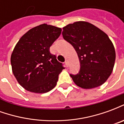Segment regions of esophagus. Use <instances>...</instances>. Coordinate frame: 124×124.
<instances>
[{
  "label": "esophagus",
  "instance_id": "obj_1",
  "mask_svg": "<svg viewBox=\"0 0 124 124\" xmlns=\"http://www.w3.org/2000/svg\"><path fill=\"white\" fill-rule=\"evenodd\" d=\"M65 64L66 66H68V60H66L65 61Z\"/></svg>",
  "mask_w": 124,
  "mask_h": 124
}]
</instances>
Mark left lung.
Instances as JSON below:
<instances>
[{"mask_svg": "<svg viewBox=\"0 0 124 124\" xmlns=\"http://www.w3.org/2000/svg\"><path fill=\"white\" fill-rule=\"evenodd\" d=\"M62 36L78 54L79 72L70 74L74 83L84 89L101 86L111 75L116 52L106 33L90 23L78 21L63 28Z\"/></svg>", "mask_w": 124, "mask_h": 124, "instance_id": "1", "label": "left lung"}]
</instances>
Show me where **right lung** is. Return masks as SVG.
I'll return each mask as SVG.
<instances>
[{"instance_id": "obj_1", "label": "right lung", "mask_w": 124, "mask_h": 124, "mask_svg": "<svg viewBox=\"0 0 124 124\" xmlns=\"http://www.w3.org/2000/svg\"><path fill=\"white\" fill-rule=\"evenodd\" d=\"M62 29L43 24L25 33L13 50L10 62L13 74L24 88L31 92L46 93L56 85L64 68L50 47Z\"/></svg>"}]
</instances>
